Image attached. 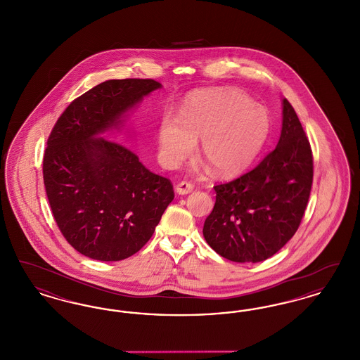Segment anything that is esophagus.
Returning a JSON list of instances; mask_svg holds the SVG:
<instances>
[{
  "label": "esophagus",
  "instance_id": "34e87169",
  "mask_svg": "<svg viewBox=\"0 0 360 360\" xmlns=\"http://www.w3.org/2000/svg\"><path fill=\"white\" fill-rule=\"evenodd\" d=\"M193 188H194V186H193L190 182H188V181H182V182H179V184L175 186L176 193H178V194H182V195L191 193Z\"/></svg>",
  "mask_w": 360,
  "mask_h": 360
}]
</instances>
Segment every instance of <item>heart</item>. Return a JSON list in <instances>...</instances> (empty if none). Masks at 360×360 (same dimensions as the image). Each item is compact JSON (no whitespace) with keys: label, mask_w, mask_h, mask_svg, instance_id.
<instances>
[{"label":"heart","mask_w":360,"mask_h":360,"mask_svg":"<svg viewBox=\"0 0 360 360\" xmlns=\"http://www.w3.org/2000/svg\"><path fill=\"white\" fill-rule=\"evenodd\" d=\"M267 112L236 89H209L188 96L178 119L165 116L158 131L159 156L176 166L200 141L198 155L206 169L219 176L244 172L269 135Z\"/></svg>","instance_id":"obj_1"}]
</instances>
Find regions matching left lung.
I'll return each instance as SVG.
<instances>
[{"label": "left lung", "instance_id": "left-lung-1", "mask_svg": "<svg viewBox=\"0 0 360 360\" xmlns=\"http://www.w3.org/2000/svg\"><path fill=\"white\" fill-rule=\"evenodd\" d=\"M313 182V155L300 119L283 98L281 137L251 172L219 184L204 224L206 243L221 257L257 263L276 254L297 232Z\"/></svg>", "mask_w": 360, "mask_h": 360}]
</instances>
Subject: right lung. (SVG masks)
Returning <instances> with one entry per match:
<instances>
[{"label": "right lung", "mask_w": 360, "mask_h": 360, "mask_svg": "<svg viewBox=\"0 0 360 360\" xmlns=\"http://www.w3.org/2000/svg\"><path fill=\"white\" fill-rule=\"evenodd\" d=\"M160 86L139 78L105 81L70 103L52 128L43 158L47 198L62 235L85 257H132L174 200L170 179L146 169L128 147L97 137Z\"/></svg>", "instance_id": "right-lung-1"}]
</instances>
